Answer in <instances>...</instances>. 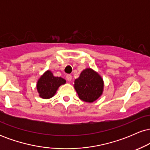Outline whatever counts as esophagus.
Returning <instances> with one entry per match:
<instances>
[{"label":"esophagus","instance_id":"34e87169","mask_svg":"<svg viewBox=\"0 0 150 150\" xmlns=\"http://www.w3.org/2000/svg\"><path fill=\"white\" fill-rule=\"evenodd\" d=\"M66 79L68 82H70L72 80V75H66Z\"/></svg>","mask_w":150,"mask_h":150}]
</instances>
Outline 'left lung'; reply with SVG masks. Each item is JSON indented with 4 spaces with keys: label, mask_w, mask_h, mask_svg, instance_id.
Listing matches in <instances>:
<instances>
[{
    "label": "left lung",
    "mask_w": 150,
    "mask_h": 150,
    "mask_svg": "<svg viewBox=\"0 0 150 150\" xmlns=\"http://www.w3.org/2000/svg\"><path fill=\"white\" fill-rule=\"evenodd\" d=\"M74 87L81 100L92 103L99 99L104 91V80L99 73L92 68L82 70L75 80Z\"/></svg>",
    "instance_id": "1"
}]
</instances>
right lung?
I'll return each instance as SVG.
<instances>
[{
    "instance_id": "obj_1",
    "label": "right lung",
    "mask_w": 150,
    "mask_h": 150,
    "mask_svg": "<svg viewBox=\"0 0 150 150\" xmlns=\"http://www.w3.org/2000/svg\"><path fill=\"white\" fill-rule=\"evenodd\" d=\"M65 82V79L53 76L51 70H46L37 81V89L39 97L45 99L53 97L58 87Z\"/></svg>"
}]
</instances>
